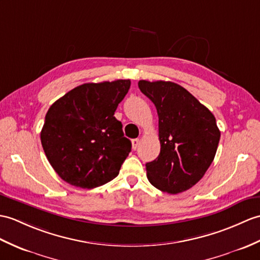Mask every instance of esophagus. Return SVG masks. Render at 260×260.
Returning <instances> with one entry per match:
<instances>
[{"label": "esophagus", "mask_w": 260, "mask_h": 260, "mask_svg": "<svg viewBox=\"0 0 260 260\" xmlns=\"http://www.w3.org/2000/svg\"><path fill=\"white\" fill-rule=\"evenodd\" d=\"M138 144H140V140H138V138H135V140H133L132 141V148L134 149V150H136L137 147H138Z\"/></svg>", "instance_id": "1"}]
</instances>
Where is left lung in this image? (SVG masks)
Listing matches in <instances>:
<instances>
[{
    "label": "left lung",
    "instance_id": "left-lung-1",
    "mask_svg": "<svg viewBox=\"0 0 260 260\" xmlns=\"http://www.w3.org/2000/svg\"><path fill=\"white\" fill-rule=\"evenodd\" d=\"M138 87L158 114L160 153L146 164L149 183L168 194L189 189L203 178L216 155L220 132L215 116L176 83L142 80Z\"/></svg>",
    "mask_w": 260,
    "mask_h": 260
}]
</instances>
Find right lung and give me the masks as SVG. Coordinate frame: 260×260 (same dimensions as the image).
Listing matches in <instances>:
<instances>
[{"label":"right lung","instance_id":"add662e5","mask_svg":"<svg viewBox=\"0 0 260 260\" xmlns=\"http://www.w3.org/2000/svg\"><path fill=\"white\" fill-rule=\"evenodd\" d=\"M129 80L86 83L48 108L41 143L54 171L66 183L95 188L115 178L132 143L114 116Z\"/></svg>","mask_w":260,"mask_h":260}]
</instances>
